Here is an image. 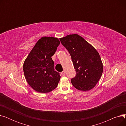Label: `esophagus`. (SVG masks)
<instances>
[{
    "label": "esophagus",
    "instance_id": "esophagus-1",
    "mask_svg": "<svg viewBox=\"0 0 126 126\" xmlns=\"http://www.w3.org/2000/svg\"><path fill=\"white\" fill-rule=\"evenodd\" d=\"M61 75L63 76H65V71H63L61 72Z\"/></svg>",
    "mask_w": 126,
    "mask_h": 126
}]
</instances>
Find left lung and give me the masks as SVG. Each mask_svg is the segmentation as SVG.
Instances as JSON below:
<instances>
[{
    "mask_svg": "<svg viewBox=\"0 0 126 126\" xmlns=\"http://www.w3.org/2000/svg\"><path fill=\"white\" fill-rule=\"evenodd\" d=\"M60 40L69 52L76 69V76L71 79L72 85L81 91L92 89L103 71V63L98 52L93 46L76 34Z\"/></svg>",
    "mask_w": 126,
    "mask_h": 126,
    "instance_id": "1",
    "label": "left lung"
}]
</instances>
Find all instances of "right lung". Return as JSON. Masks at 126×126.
Returning a JSON list of instances; mask_svg holds the SVG:
<instances>
[{"label": "right lung", "mask_w": 126, "mask_h": 126, "mask_svg": "<svg viewBox=\"0 0 126 126\" xmlns=\"http://www.w3.org/2000/svg\"><path fill=\"white\" fill-rule=\"evenodd\" d=\"M60 44L59 39L43 37L32 48L23 63V69L26 81L34 90L47 93L58 86L61 76L54 69L51 57Z\"/></svg>", "instance_id": "add662e5"}]
</instances>
